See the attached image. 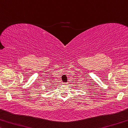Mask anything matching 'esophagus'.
<instances>
[{"mask_svg":"<svg viewBox=\"0 0 128 128\" xmlns=\"http://www.w3.org/2000/svg\"><path fill=\"white\" fill-rule=\"evenodd\" d=\"M63 84H68V83H65V82H63V83H62Z\"/></svg>","mask_w":128,"mask_h":128,"instance_id":"obj_1","label":"esophagus"}]
</instances>
